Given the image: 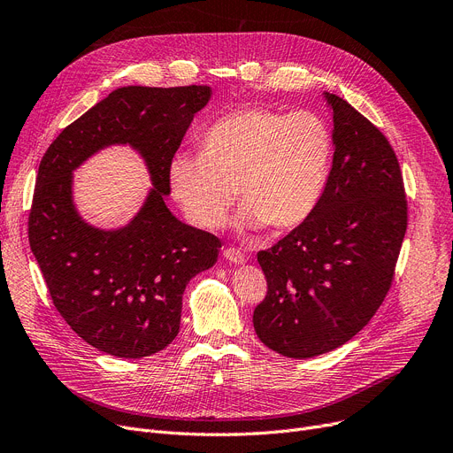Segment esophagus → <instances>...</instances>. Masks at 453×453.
<instances>
[{"label": "esophagus", "instance_id": "1", "mask_svg": "<svg viewBox=\"0 0 453 453\" xmlns=\"http://www.w3.org/2000/svg\"><path fill=\"white\" fill-rule=\"evenodd\" d=\"M224 257H226V260H229V263H234V265L246 263V255L241 250H236V248H226L224 250Z\"/></svg>", "mask_w": 453, "mask_h": 453}]
</instances>
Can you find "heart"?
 I'll return each mask as SVG.
<instances>
[{
    "instance_id": "obj_1",
    "label": "heart",
    "mask_w": 453,
    "mask_h": 453,
    "mask_svg": "<svg viewBox=\"0 0 453 453\" xmlns=\"http://www.w3.org/2000/svg\"><path fill=\"white\" fill-rule=\"evenodd\" d=\"M334 141L312 111L241 108L219 117L202 137V154H178L169 185L187 219L214 229L234 202L246 226L290 229L323 196Z\"/></svg>"
}]
</instances>
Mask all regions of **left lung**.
<instances>
[{
    "instance_id": "8db88e82",
    "label": "left lung",
    "mask_w": 453,
    "mask_h": 453,
    "mask_svg": "<svg viewBox=\"0 0 453 453\" xmlns=\"http://www.w3.org/2000/svg\"><path fill=\"white\" fill-rule=\"evenodd\" d=\"M334 157L323 196L304 222L257 253L266 297L258 340L288 358L338 349L371 321L395 279L408 229L402 171L388 137L338 95Z\"/></svg>"
}]
</instances>
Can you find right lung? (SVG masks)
<instances>
[{
	"instance_id": "add662e5",
	"label": "right lung",
	"mask_w": 453,
	"mask_h": 453,
	"mask_svg": "<svg viewBox=\"0 0 453 453\" xmlns=\"http://www.w3.org/2000/svg\"><path fill=\"white\" fill-rule=\"evenodd\" d=\"M209 86L111 91L65 127L43 154L29 244L47 290L77 334L117 358H142L169 345L180 330L187 282L217 263L222 242L180 222L166 209L169 166ZM128 142L148 161L155 188L123 230L88 226L70 200V173L93 151Z\"/></svg>"
}]
</instances>
